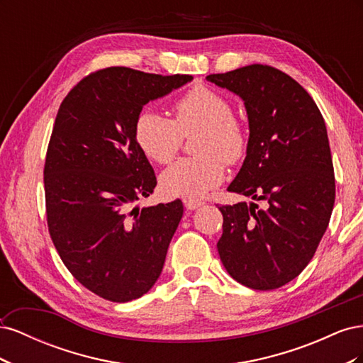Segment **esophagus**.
<instances>
[{
	"mask_svg": "<svg viewBox=\"0 0 363 363\" xmlns=\"http://www.w3.org/2000/svg\"><path fill=\"white\" fill-rule=\"evenodd\" d=\"M184 206L188 211H195V208H199L201 206H204V201H199V200H184Z\"/></svg>",
	"mask_w": 363,
	"mask_h": 363,
	"instance_id": "obj_1",
	"label": "esophagus"
}]
</instances>
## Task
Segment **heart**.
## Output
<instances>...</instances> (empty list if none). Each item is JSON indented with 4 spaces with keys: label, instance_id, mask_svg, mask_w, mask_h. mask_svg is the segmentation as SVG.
Instances as JSON below:
<instances>
[{
    "label": "heart",
    "instance_id": "1",
    "mask_svg": "<svg viewBox=\"0 0 363 363\" xmlns=\"http://www.w3.org/2000/svg\"><path fill=\"white\" fill-rule=\"evenodd\" d=\"M174 121L155 111L142 112L135 121V140L156 163H169L182 147L183 136L199 133L195 151L200 157L182 159L162 174V189L171 196L196 200L223 182L225 163L245 156L248 136L233 116L223 95L206 86L192 87L174 104Z\"/></svg>",
    "mask_w": 363,
    "mask_h": 363
}]
</instances>
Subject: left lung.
Masks as SVG:
<instances>
[{"label": "left lung", "mask_w": 363, "mask_h": 363, "mask_svg": "<svg viewBox=\"0 0 363 363\" xmlns=\"http://www.w3.org/2000/svg\"><path fill=\"white\" fill-rule=\"evenodd\" d=\"M206 80L244 101L250 128L245 160L227 191L255 201L219 207V257L244 286L277 289L312 260L333 212L335 175L324 118L303 86L267 65Z\"/></svg>", "instance_id": "8db88e82"}]
</instances>
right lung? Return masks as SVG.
<instances>
[{
	"label": "right lung",
	"instance_id": "add662e5",
	"mask_svg": "<svg viewBox=\"0 0 363 363\" xmlns=\"http://www.w3.org/2000/svg\"><path fill=\"white\" fill-rule=\"evenodd\" d=\"M192 79L112 67L60 104L43 169L48 230L65 267L104 300L139 298L163 269L183 204H136L157 182L133 130L142 107Z\"/></svg>",
	"mask_w": 363,
	"mask_h": 363
}]
</instances>
